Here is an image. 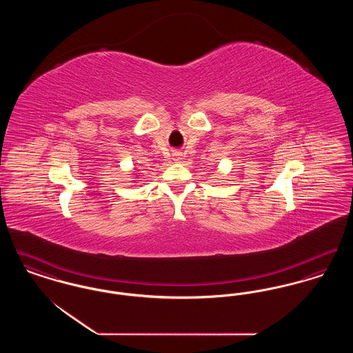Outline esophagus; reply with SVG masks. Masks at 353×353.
Returning a JSON list of instances; mask_svg holds the SVG:
<instances>
[{"instance_id": "1", "label": "esophagus", "mask_w": 353, "mask_h": 353, "mask_svg": "<svg viewBox=\"0 0 353 353\" xmlns=\"http://www.w3.org/2000/svg\"><path fill=\"white\" fill-rule=\"evenodd\" d=\"M180 156H181V154H176V160H180Z\"/></svg>"}]
</instances>
